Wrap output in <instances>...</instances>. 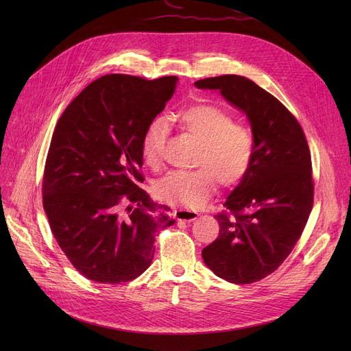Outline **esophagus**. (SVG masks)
Segmentation results:
<instances>
[{
  "instance_id": "esophagus-1",
  "label": "esophagus",
  "mask_w": 351,
  "mask_h": 351,
  "mask_svg": "<svg viewBox=\"0 0 351 351\" xmlns=\"http://www.w3.org/2000/svg\"><path fill=\"white\" fill-rule=\"evenodd\" d=\"M199 213L192 209H178L175 210V217L179 222H192V220L197 219Z\"/></svg>"
}]
</instances>
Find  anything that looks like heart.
Here are the masks:
<instances>
[{
	"label": "heart",
	"mask_w": 351,
	"mask_h": 351,
	"mask_svg": "<svg viewBox=\"0 0 351 351\" xmlns=\"http://www.w3.org/2000/svg\"><path fill=\"white\" fill-rule=\"evenodd\" d=\"M173 121L200 141L195 171H173L154 186L155 196L176 206H197L215 191L217 180L223 186L237 185L249 172L254 156V139L246 126L234 123L230 114L215 105H193L180 109ZM168 138V125L152 119L141 138V155L151 168H159Z\"/></svg>",
	"instance_id": "1"
}]
</instances>
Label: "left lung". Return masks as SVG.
I'll list each match as a JSON object with an SVG mask.
<instances>
[{
    "label": "left lung",
    "instance_id": "left-lung-1",
    "mask_svg": "<svg viewBox=\"0 0 351 351\" xmlns=\"http://www.w3.org/2000/svg\"><path fill=\"white\" fill-rule=\"evenodd\" d=\"M217 89L246 115L254 139L247 175L219 213V236L202 250L205 265L234 285L261 280L278 269L300 239L313 208V178L303 129L267 90L241 75L195 82Z\"/></svg>",
    "mask_w": 351,
    "mask_h": 351
}]
</instances>
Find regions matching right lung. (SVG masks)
<instances>
[{"label":"right lung","mask_w":351,"mask_h":351,"mask_svg":"<svg viewBox=\"0 0 351 351\" xmlns=\"http://www.w3.org/2000/svg\"><path fill=\"white\" fill-rule=\"evenodd\" d=\"M178 77L112 73L73 99L51 139L43 200L65 256L92 282L117 285L151 266L155 237L175 220L136 183L141 138L165 109ZM123 204H128L126 208Z\"/></svg>","instance_id":"1"}]
</instances>
